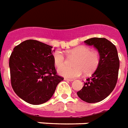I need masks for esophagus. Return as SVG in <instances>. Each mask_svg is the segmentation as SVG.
<instances>
[{
  "label": "esophagus",
  "mask_w": 128,
  "mask_h": 128,
  "mask_svg": "<svg viewBox=\"0 0 128 128\" xmlns=\"http://www.w3.org/2000/svg\"><path fill=\"white\" fill-rule=\"evenodd\" d=\"M64 80H67V81H72V80H73V79H70V78H64Z\"/></svg>",
  "instance_id": "34e87169"
}]
</instances>
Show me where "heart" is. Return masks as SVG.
Masks as SVG:
<instances>
[{
    "instance_id": "b5f03b06",
    "label": "heart",
    "mask_w": 128,
    "mask_h": 128,
    "mask_svg": "<svg viewBox=\"0 0 128 128\" xmlns=\"http://www.w3.org/2000/svg\"><path fill=\"white\" fill-rule=\"evenodd\" d=\"M69 56L76 58L73 63V68L63 67L65 65V57L60 51L57 50L53 54V61L58 70V74L66 78H74L80 76L82 72L90 74L96 69L99 63V55L96 51H90L89 48L83 46H77L67 51Z\"/></svg>"
}]
</instances>
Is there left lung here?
Here are the masks:
<instances>
[{
    "label": "left lung",
    "mask_w": 128,
    "mask_h": 128,
    "mask_svg": "<svg viewBox=\"0 0 128 128\" xmlns=\"http://www.w3.org/2000/svg\"><path fill=\"white\" fill-rule=\"evenodd\" d=\"M84 43L98 50L100 60L96 70L76 94L86 102H98L106 98L116 86L120 67L117 49L111 42L102 38H90Z\"/></svg>",
    "instance_id": "obj_1"
}]
</instances>
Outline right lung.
Listing matches in <instances>:
<instances>
[{"mask_svg":"<svg viewBox=\"0 0 128 128\" xmlns=\"http://www.w3.org/2000/svg\"><path fill=\"white\" fill-rule=\"evenodd\" d=\"M53 47L34 40L14 48L9 59L11 84L16 94L26 102L38 105L54 95L58 76L53 61Z\"/></svg>","mask_w":128,"mask_h":128,"instance_id":"right-lung-1","label":"right lung"}]
</instances>
